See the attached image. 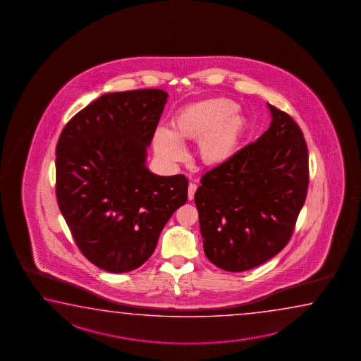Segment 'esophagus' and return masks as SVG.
<instances>
[{
    "label": "esophagus",
    "instance_id": "34e87169",
    "mask_svg": "<svg viewBox=\"0 0 361 361\" xmlns=\"http://www.w3.org/2000/svg\"><path fill=\"white\" fill-rule=\"evenodd\" d=\"M197 190V184L190 183L188 184V200L192 201L193 200V197H195V193H196Z\"/></svg>",
    "mask_w": 361,
    "mask_h": 361
}]
</instances>
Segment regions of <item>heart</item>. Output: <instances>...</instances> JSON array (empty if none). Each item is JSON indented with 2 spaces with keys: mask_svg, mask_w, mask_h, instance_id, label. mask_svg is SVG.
Returning a JSON list of instances; mask_svg holds the SVG:
<instances>
[{
  "mask_svg": "<svg viewBox=\"0 0 361 361\" xmlns=\"http://www.w3.org/2000/svg\"><path fill=\"white\" fill-rule=\"evenodd\" d=\"M238 104L227 98H211L185 106L171 118V133L158 128L154 149L161 159L173 163L182 158L184 141L198 140V157L208 165L225 163L233 157L246 121L236 112Z\"/></svg>",
  "mask_w": 361,
  "mask_h": 361,
  "instance_id": "1",
  "label": "heart"
}]
</instances>
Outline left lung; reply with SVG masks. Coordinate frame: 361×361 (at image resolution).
<instances>
[{
    "label": "left lung",
    "instance_id": "left-lung-1",
    "mask_svg": "<svg viewBox=\"0 0 361 361\" xmlns=\"http://www.w3.org/2000/svg\"><path fill=\"white\" fill-rule=\"evenodd\" d=\"M271 123L255 142L207 171L195 195L203 250L227 271L252 269L288 244L308 190L302 130L268 104Z\"/></svg>",
    "mask_w": 361,
    "mask_h": 361
}]
</instances>
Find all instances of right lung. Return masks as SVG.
<instances>
[{"label": "right lung", "instance_id": "right-lung-1", "mask_svg": "<svg viewBox=\"0 0 361 361\" xmlns=\"http://www.w3.org/2000/svg\"><path fill=\"white\" fill-rule=\"evenodd\" d=\"M168 93H106L63 128L55 150L56 200L74 241L98 268L125 273L152 257L171 214L187 202L183 174L147 169Z\"/></svg>", "mask_w": 361, "mask_h": 361}]
</instances>
